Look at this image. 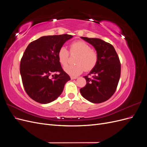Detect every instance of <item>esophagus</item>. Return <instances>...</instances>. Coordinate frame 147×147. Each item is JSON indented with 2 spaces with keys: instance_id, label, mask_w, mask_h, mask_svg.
I'll use <instances>...</instances> for the list:
<instances>
[{
  "instance_id": "obj_1",
  "label": "esophagus",
  "mask_w": 147,
  "mask_h": 147,
  "mask_svg": "<svg viewBox=\"0 0 147 147\" xmlns=\"http://www.w3.org/2000/svg\"><path fill=\"white\" fill-rule=\"evenodd\" d=\"M70 78H71V80H75V79L77 78V77H72V76H71V77H70Z\"/></svg>"
}]
</instances>
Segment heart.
I'll return each mask as SVG.
<instances>
[{"instance_id":"b5f03b06","label":"heart","mask_w":147,"mask_h":147,"mask_svg":"<svg viewBox=\"0 0 147 147\" xmlns=\"http://www.w3.org/2000/svg\"><path fill=\"white\" fill-rule=\"evenodd\" d=\"M70 50L72 53H77L75 63L76 64L67 65L64 67L66 73L77 76L81 74L83 70L90 71L97 64L98 56L97 53L91 50V47L86 42L83 41L74 42L70 44ZM57 56L62 65L67 63L69 56V52L65 47H61L58 51Z\"/></svg>"}]
</instances>
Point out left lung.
<instances>
[{
  "mask_svg": "<svg viewBox=\"0 0 147 147\" xmlns=\"http://www.w3.org/2000/svg\"><path fill=\"white\" fill-rule=\"evenodd\" d=\"M94 47L98 56L97 64L88 75L84 76L86 86L80 93L84 99L92 103L99 104L109 99L117 88L121 74V64L118 56L111 44L100 38L81 37Z\"/></svg>",
  "mask_w": 147,
  "mask_h": 147,
  "instance_id": "1",
  "label": "left lung"
}]
</instances>
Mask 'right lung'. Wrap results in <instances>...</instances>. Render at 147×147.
Segmentation results:
<instances>
[{
    "label": "right lung",
    "instance_id": "1",
    "mask_svg": "<svg viewBox=\"0 0 147 147\" xmlns=\"http://www.w3.org/2000/svg\"><path fill=\"white\" fill-rule=\"evenodd\" d=\"M72 37L68 34L43 36L26 48L21 60L20 74L24 90L34 100L43 104L54 101L70 80L62 68L57 53ZM56 72L59 74L49 77Z\"/></svg>",
    "mask_w": 147,
    "mask_h": 147
}]
</instances>
